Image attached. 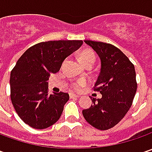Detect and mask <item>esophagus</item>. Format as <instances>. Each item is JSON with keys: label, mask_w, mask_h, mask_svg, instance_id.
Masks as SVG:
<instances>
[{"label": "esophagus", "mask_w": 152, "mask_h": 152, "mask_svg": "<svg viewBox=\"0 0 152 152\" xmlns=\"http://www.w3.org/2000/svg\"><path fill=\"white\" fill-rule=\"evenodd\" d=\"M79 95H76L74 93H70V98H79Z\"/></svg>", "instance_id": "esophagus-1"}]
</instances>
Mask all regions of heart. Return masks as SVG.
<instances>
[{"label": "heart", "mask_w": 152, "mask_h": 152, "mask_svg": "<svg viewBox=\"0 0 152 152\" xmlns=\"http://www.w3.org/2000/svg\"><path fill=\"white\" fill-rule=\"evenodd\" d=\"M79 59L80 62H85V61H93V62H95L96 56H95V54H94L92 51L87 50V51H85V52H83V53H81V54L79 55ZM85 85V80H79V81L76 82V83L73 85V87H74L76 90H79L83 85Z\"/></svg>", "instance_id": "b5f03b06"}]
</instances>
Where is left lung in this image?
Listing matches in <instances>:
<instances>
[{"instance_id": "obj_1", "label": "left lung", "mask_w": 152, "mask_h": 152, "mask_svg": "<svg viewBox=\"0 0 152 152\" xmlns=\"http://www.w3.org/2000/svg\"><path fill=\"white\" fill-rule=\"evenodd\" d=\"M97 53L101 69L95 91L101 99L91 97L93 105L83 110L85 119L100 130H107L118 124L131 107L137 91L134 66L121 50L111 44L85 40Z\"/></svg>"}]
</instances>
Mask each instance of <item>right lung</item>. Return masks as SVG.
<instances>
[{
    "instance_id": "obj_1",
    "label": "right lung",
    "mask_w": 152,
    "mask_h": 152,
    "mask_svg": "<svg viewBox=\"0 0 152 152\" xmlns=\"http://www.w3.org/2000/svg\"><path fill=\"white\" fill-rule=\"evenodd\" d=\"M82 44V40L40 42L28 48L17 61L10 76L11 100L26 124L44 129L60 118L69 95L64 92L49 95L47 81Z\"/></svg>"
}]
</instances>
